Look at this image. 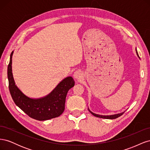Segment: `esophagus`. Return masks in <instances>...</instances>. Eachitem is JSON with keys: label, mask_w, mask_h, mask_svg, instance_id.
<instances>
[{"label": "esophagus", "mask_w": 150, "mask_h": 150, "mask_svg": "<svg viewBox=\"0 0 150 150\" xmlns=\"http://www.w3.org/2000/svg\"><path fill=\"white\" fill-rule=\"evenodd\" d=\"M83 72L80 70H78L74 72V78L77 80H81L83 78Z\"/></svg>", "instance_id": "1"}]
</instances>
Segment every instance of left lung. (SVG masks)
Wrapping results in <instances>:
<instances>
[{"mask_svg": "<svg viewBox=\"0 0 150 150\" xmlns=\"http://www.w3.org/2000/svg\"><path fill=\"white\" fill-rule=\"evenodd\" d=\"M136 52H137V54L138 56H138V52H137V49H136ZM88 110L89 111V112L91 113V114L96 116V117H101V118H104V119H110V120H113V119H116L117 118V117H118L120 116H121L122 115H123V113L125 112H121V113H118V114H116V115H107V116H105V115H97V114H95V113L93 112L92 111H91L89 110V109L88 108Z\"/></svg>", "mask_w": 150, "mask_h": 150, "instance_id": "left-lung-1", "label": "left lung"}]
</instances>
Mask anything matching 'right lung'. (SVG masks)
I'll return each mask as SVG.
<instances>
[{
	"mask_svg": "<svg viewBox=\"0 0 150 150\" xmlns=\"http://www.w3.org/2000/svg\"><path fill=\"white\" fill-rule=\"evenodd\" d=\"M7 67L8 88L13 101L20 109L32 118L45 121L59 116L64 112L67 93L74 86V81L71 76L67 77L57 84L47 96L30 98L22 93L16 85L12 72V57Z\"/></svg>",
	"mask_w": 150,
	"mask_h": 150,
	"instance_id": "obj_1",
	"label": "right lung"
}]
</instances>
